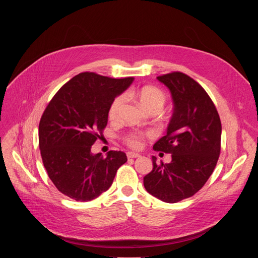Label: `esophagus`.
<instances>
[{
    "instance_id": "1",
    "label": "esophagus",
    "mask_w": 258,
    "mask_h": 258,
    "mask_svg": "<svg viewBox=\"0 0 258 258\" xmlns=\"http://www.w3.org/2000/svg\"><path fill=\"white\" fill-rule=\"evenodd\" d=\"M126 156H127V158H139V157H141L140 154L134 153V152H127Z\"/></svg>"
}]
</instances>
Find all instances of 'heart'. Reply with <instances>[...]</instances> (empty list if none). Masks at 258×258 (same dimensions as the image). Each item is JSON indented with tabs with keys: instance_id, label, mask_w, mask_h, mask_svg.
Returning a JSON list of instances; mask_svg holds the SVG:
<instances>
[{
	"instance_id": "b5f03b06",
	"label": "heart",
	"mask_w": 258,
	"mask_h": 258,
	"mask_svg": "<svg viewBox=\"0 0 258 258\" xmlns=\"http://www.w3.org/2000/svg\"><path fill=\"white\" fill-rule=\"evenodd\" d=\"M126 98H134L138 100L141 106L150 113L159 112L166 103L165 93L154 86H144L141 88H131L125 94L116 96L108 108V117L110 120L116 121L119 119ZM149 133L130 132L122 137L123 142L132 149H140L143 146L145 137H150Z\"/></svg>"
}]
</instances>
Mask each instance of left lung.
I'll return each mask as SVG.
<instances>
[{
    "label": "left lung",
    "mask_w": 258,
    "mask_h": 258,
    "mask_svg": "<svg viewBox=\"0 0 258 258\" xmlns=\"http://www.w3.org/2000/svg\"><path fill=\"white\" fill-rule=\"evenodd\" d=\"M171 93L173 114L166 135L153 149L171 154L170 163H156L144 176L147 192L176 203L196 194L213 172L219 154L222 123L216 107L206 91L179 71L157 77Z\"/></svg>",
    "instance_id": "8db88e82"
}]
</instances>
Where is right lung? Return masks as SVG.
<instances>
[{"label":"right lung","mask_w":258,"mask_h":258,"mask_svg":"<svg viewBox=\"0 0 258 258\" xmlns=\"http://www.w3.org/2000/svg\"><path fill=\"white\" fill-rule=\"evenodd\" d=\"M133 81L82 72L63 85L46 107L39 125L41 156L50 179L65 196L81 202L97 198L127 161L122 151L111 150L104 158L91 149L103 138L110 103Z\"/></svg>","instance_id":"1"}]
</instances>
